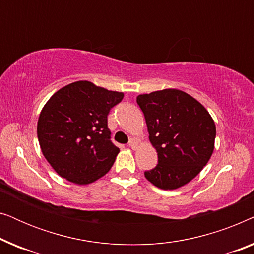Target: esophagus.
Segmentation results:
<instances>
[{"label": "esophagus", "instance_id": "1", "mask_svg": "<svg viewBox=\"0 0 254 254\" xmlns=\"http://www.w3.org/2000/svg\"><path fill=\"white\" fill-rule=\"evenodd\" d=\"M128 145H129V147H130L131 149H134V150H135V149L137 148V142L135 141L134 138H131V140L129 141V143H128Z\"/></svg>", "mask_w": 254, "mask_h": 254}]
</instances>
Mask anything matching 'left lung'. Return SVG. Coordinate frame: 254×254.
Wrapping results in <instances>:
<instances>
[{
  "label": "left lung",
  "mask_w": 254,
  "mask_h": 254,
  "mask_svg": "<svg viewBox=\"0 0 254 254\" xmlns=\"http://www.w3.org/2000/svg\"><path fill=\"white\" fill-rule=\"evenodd\" d=\"M136 102L158 156V164L144 177L161 190L185 186L213 155L216 136L213 118L202 104L182 90L138 95Z\"/></svg>",
  "instance_id": "left-lung-1"
}]
</instances>
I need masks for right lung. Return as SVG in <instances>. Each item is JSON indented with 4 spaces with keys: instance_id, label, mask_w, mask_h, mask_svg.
<instances>
[{
    "instance_id": "1",
    "label": "right lung",
    "mask_w": 254,
    "mask_h": 254,
    "mask_svg": "<svg viewBox=\"0 0 254 254\" xmlns=\"http://www.w3.org/2000/svg\"><path fill=\"white\" fill-rule=\"evenodd\" d=\"M123 98L124 92L77 81L47 100L37 135L44 157L59 176L89 185L110 171L120 150L110 141L107 116Z\"/></svg>"
}]
</instances>
